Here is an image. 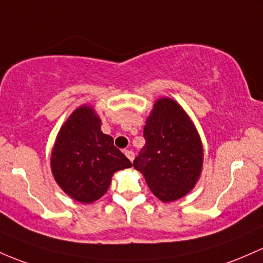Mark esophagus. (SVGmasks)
<instances>
[{
	"instance_id": "1",
	"label": "esophagus",
	"mask_w": 263,
	"mask_h": 263,
	"mask_svg": "<svg viewBox=\"0 0 263 263\" xmlns=\"http://www.w3.org/2000/svg\"><path fill=\"white\" fill-rule=\"evenodd\" d=\"M124 154H125L126 158H128L129 160L133 163V160H134V153H133L132 150H125V152H124Z\"/></svg>"
}]
</instances>
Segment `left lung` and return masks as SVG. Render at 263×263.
I'll return each instance as SVG.
<instances>
[{
    "label": "left lung",
    "instance_id": "obj_1",
    "mask_svg": "<svg viewBox=\"0 0 263 263\" xmlns=\"http://www.w3.org/2000/svg\"><path fill=\"white\" fill-rule=\"evenodd\" d=\"M143 134L145 146L133 165L152 193L164 202L186 195L200 178L203 160L201 140L186 111L170 98L156 100Z\"/></svg>",
    "mask_w": 263,
    "mask_h": 263
}]
</instances>
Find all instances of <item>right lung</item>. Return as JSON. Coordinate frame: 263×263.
<instances>
[{"instance_id": "right-lung-1", "label": "right lung", "mask_w": 263, "mask_h": 263, "mask_svg": "<svg viewBox=\"0 0 263 263\" xmlns=\"http://www.w3.org/2000/svg\"><path fill=\"white\" fill-rule=\"evenodd\" d=\"M92 107L77 108L63 124L52 150L51 167L57 184L76 201L90 203L107 193L116 171L132 163L100 130Z\"/></svg>"}]
</instances>
